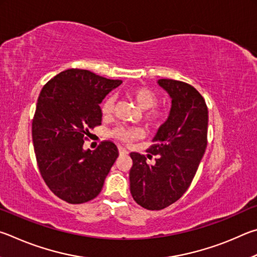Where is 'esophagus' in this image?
Listing matches in <instances>:
<instances>
[{
	"instance_id": "obj_1",
	"label": "esophagus",
	"mask_w": 257,
	"mask_h": 257,
	"mask_svg": "<svg viewBox=\"0 0 257 257\" xmlns=\"http://www.w3.org/2000/svg\"><path fill=\"white\" fill-rule=\"evenodd\" d=\"M118 150H119V155H127L128 154V151L123 147H118Z\"/></svg>"
}]
</instances>
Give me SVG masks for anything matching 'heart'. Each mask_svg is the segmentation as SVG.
<instances>
[{
	"label": "heart",
	"instance_id": "1",
	"mask_svg": "<svg viewBox=\"0 0 257 257\" xmlns=\"http://www.w3.org/2000/svg\"><path fill=\"white\" fill-rule=\"evenodd\" d=\"M128 97L138 103L141 109H145L143 118L150 126H159L167 117V111L164 108L157 107L158 96L157 93L147 87H134L128 89ZM115 98L108 96L101 102V112L103 116H109L114 110ZM142 136L141 128L139 127H126V126H117L111 131V137L123 142H130L136 140Z\"/></svg>",
	"mask_w": 257,
	"mask_h": 257
}]
</instances>
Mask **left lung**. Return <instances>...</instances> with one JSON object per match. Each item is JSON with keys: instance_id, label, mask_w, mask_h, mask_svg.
<instances>
[{"instance_id": "1", "label": "left lung", "mask_w": 257, "mask_h": 257, "mask_svg": "<svg viewBox=\"0 0 257 257\" xmlns=\"http://www.w3.org/2000/svg\"><path fill=\"white\" fill-rule=\"evenodd\" d=\"M158 84L172 98L167 120L160 126L148 158L131 152L130 191L134 201L147 210H163L181 199L190 187L208 145V107L191 84L160 79Z\"/></svg>"}]
</instances>
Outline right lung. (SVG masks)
<instances>
[{
	"instance_id": "obj_1",
	"label": "right lung",
	"mask_w": 257,
	"mask_h": 257,
	"mask_svg": "<svg viewBox=\"0 0 257 257\" xmlns=\"http://www.w3.org/2000/svg\"><path fill=\"white\" fill-rule=\"evenodd\" d=\"M121 83L88 70L70 69L54 76L39 93L33 142L40 175L49 190L71 204L91 201L118 157L111 141L83 150L89 130L101 124L100 103Z\"/></svg>"
}]
</instances>
